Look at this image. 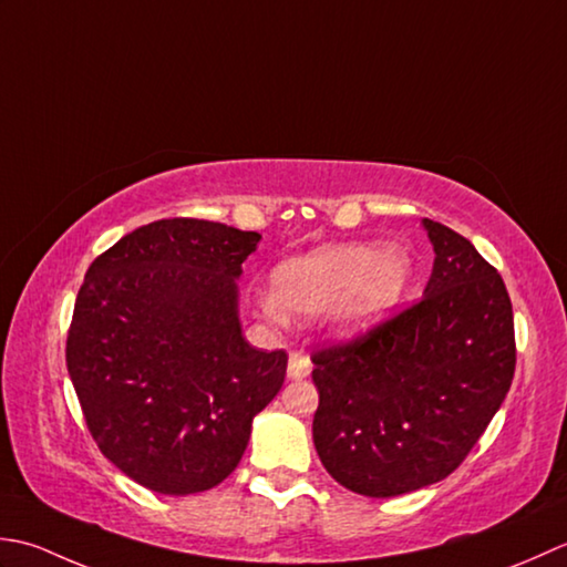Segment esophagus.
I'll list each match as a JSON object with an SVG mask.
<instances>
[{
	"label": "esophagus",
	"instance_id": "34e87169",
	"mask_svg": "<svg viewBox=\"0 0 567 567\" xmlns=\"http://www.w3.org/2000/svg\"><path fill=\"white\" fill-rule=\"evenodd\" d=\"M310 372H313V362L300 352H291V357H288V379H306Z\"/></svg>",
	"mask_w": 567,
	"mask_h": 567
}]
</instances>
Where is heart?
<instances>
[{
  "mask_svg": "<svg viewBox=\"0 0 567 567\" xmlns=\"http://www.w3.org/2000/svg\"><path fill=\"white\" fill-rule=\"evenodd\" d=\"M413 274L409 251L399 245L332 241L281 261L271 274V293L259 298L261 313L313 318L330 308V326L354 338L384 318L406 293Z\"/></svg>",
  "mask_w": 567,
  "mask_h": 567,
  "instance_id": "heart-1",
  "label": "heart"
}]
</instances>
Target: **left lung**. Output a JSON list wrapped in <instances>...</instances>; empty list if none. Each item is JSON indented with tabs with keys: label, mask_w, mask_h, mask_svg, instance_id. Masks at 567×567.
Instances as JSON below:
<instances>
[{
	"label": "left lung",
	"mask_w": 567,
	"mask_h": 567,
	"mask_svg": "<svg viewBox=\"0 0 567 567\" xmlns=\"http://www.w3.org/2000/svg\"><path fill=\"white\" fill-rule=\"evenodd\" d=\"M435 251L421 303L313 354L318 457L350 492L389 499L445 480L499 411L516 367L502 276L470 239L421 219Z\"/></svg>",
	"instance_id": "8db88e82"
}]
</instances>
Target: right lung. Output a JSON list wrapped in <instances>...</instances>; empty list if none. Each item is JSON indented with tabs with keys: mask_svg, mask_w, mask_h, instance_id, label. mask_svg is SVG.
<instances>
[{
	"mask_svg": "<svg viewBox=\"0 0 567 567\" xmlns=\"http://www.w3.org/2000/svg\"><path fill=\"white\" fill-rule=\"evenodd\" d=\"M259 239L173 217L90 264L68 374L102 455L146 489L217 487L245 455L254 415L279 394L286 352L251 348L239 322L237 281Z\"/></svg>",
	"mask_w": 567,
	"mask_h": 567,
	"instance_id": "right-lung-1",
	"label": "right lung"
}]
</instances>
